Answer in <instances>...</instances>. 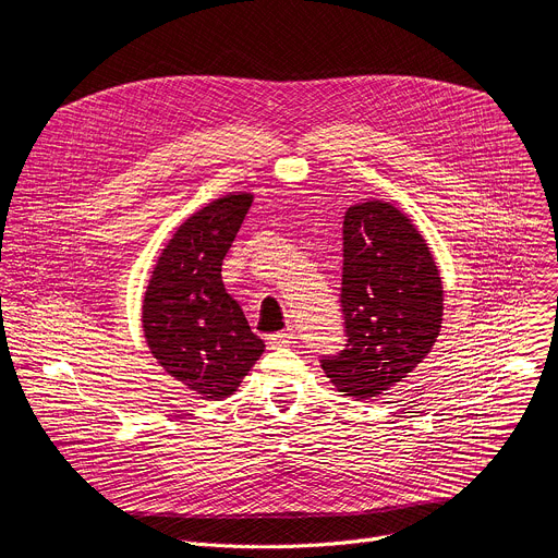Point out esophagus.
<instances>
[{"instance_id": "1", "label": "esophagus", "mask_w": 558, "mask_h": 558, "mask_svg": "<svg viewBox=\"0 0 558 558\" xmlns=\"http://www.w3.org/2000/svg\"><path fill=\"white\" fill-rule=\"evenodd\" d=\"M293 342H295V333H293V329H287V331H280V333L269 336V347H271V349L291 347Z\"/></svg>"}]
</instances>
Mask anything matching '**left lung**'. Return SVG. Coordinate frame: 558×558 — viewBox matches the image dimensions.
Here are the masks:
<instances>
[{
    "label": "left lung",
    "mask_w": 558,
    "mask_h": 558,
    "mask_svg": "<svg viewBox=\"0 0 558 558\" xmlns=\"http://www.w3.org/2000/svg\"><path fill=\"white\" fill-rule=\"evenodd\" d=\"M342 235L347 344L320 364L340 392L362 402L409 377L430 353L441 329L444 287L424 235L395 205L349 207Z\"/></svg>",
    "instance_id": "1"
}]
</instances>
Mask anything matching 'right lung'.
Segmentation results:
<instances>
[{
  "instance_id": "right-lung-1",
  "label": "right lung",
  "mask_w": 558,
  "mask_h": 558,
  "mask_svg": "<svg viewBox=\"0 0 558 558\" xmlns=\"http://www.w3.org/2000/svg\"><path fill=\"white\" fill-rule=\"evenodd\" d=\"M252 201L235 192L192 214L158 256L143 298L149 353L203 400L231 395L265 351L220 276Z\"/></svg>"
}]
</instances>
